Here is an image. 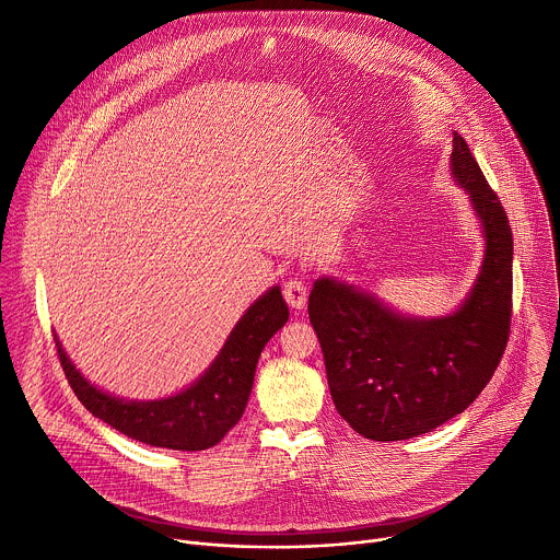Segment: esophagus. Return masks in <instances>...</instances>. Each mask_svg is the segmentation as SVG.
Instances as JSON below:
<instances>
[{
    "label": "esophagus",
    "mask_w": 560,
    "mask_h": 560,
    "mask_svg": "<svg viewBox=\"0 0 560 560\" xmlns=\"http://www.w3.org/2000/svg\"><path fill=\"white\" fill-rule=\"evenodd\" d=\"M283 296H285L290 307L301 310L305 305V301H307V288H305V283L301 279H290L283 285Z\"/></svg>",
    "instance_id": "1"
}]
</instances>
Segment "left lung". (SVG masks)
<instances>
[{"instance_id":"8db88e82","label":"left lung","mask_w":560,"mask_h":560,"mask_svg":"<svg viewBox=\"0 0 560 560\" xmlns=\"http://www.w3.org/2000/svg\"><path fill=\"white\" fill-rule=\"evenodd\" d=\"M452 175L486 234L481 275L454 314H396L335 279H318L307 299L332 401L350 428L372 441L412 439L460 415L494 376L510 339L512 228L458 132Z\"/></svg>"}]
</instances>
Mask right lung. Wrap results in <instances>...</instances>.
Segmentation results:
<instances>
[{"instance_id": "obj_1", "label": "right lung", "mask_w": 560, "mask_h": 560, "mask_svg": "<svg viewBox=\"0 0 560 560\" xmlns=\"http://www.w3.org/2000/svg\"><path fill=\"white\" fill-rule=\"evenodd\" d=\"M288 314L281 290L275 285L248 307L206 374L182 394L162 401L115 398L74 370L57 335L55 348L72 392L97 419L152 447L197 452L217 445L242 419L261 350L283 328Z\"/></svg>"}]
</instances>
